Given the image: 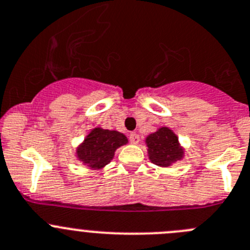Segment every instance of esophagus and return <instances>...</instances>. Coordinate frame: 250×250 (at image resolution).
<instances>
[{
  "instance_id": "34e87169",
  "label": "esophagus",
  "mask_w": 250,
  "mask_h": 250,
  "mask_svg": "<svg viewBox=\"0 0 250 250\" xmlns=\"http://www.w3.org/2000/svg\"><path fill=\"white\" fill-rule=\"evenodd\" d=\"M129 142L132 144H138L139 143V136L137 133H130L129 134Z\"/></svg>"
}]
</instances>
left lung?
I'll return each instance as SVG.
<instances>
[{
  "instance_id": "obj_1",
  "label": "left lung",
  "mask_w": 250,
  "mask_h": 250,
  "mask_svg": "<svg viewBox=\"0 0 250 250\" xmlns=\"http://www.w3.org/2000/svg\"><path fill=\"white\" fill-rule=\"evenodd\" d=\"M148 157L153 164L167 167L184 158L185 150L179 143L178 136L167 127H160L146 138Z\"/></svg>"
}]
</instances>
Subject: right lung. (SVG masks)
<instances>
[{
    "label": "right lung",
    "instance_id": "right-lung-1",
    "mask_svg": "<svg viewBox=\"0 0 250 250\" xmlns=\"http://www.w3.org/2000/svg\"><path fill=\"white\" fill-rule=\"evenodd\" d=\"M127 143L128 139L123 133L96 127L76 148V158L88 169H104L113 159L114 151Z\"/></svg>",
    "mask_w": 250,
    "mask_h": 250
}]
</instances>
